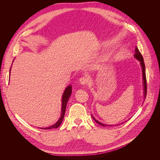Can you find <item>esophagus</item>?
<instances>
[{
    "label": "esophagus",
    "mask_w": 160,
    "mask_h": 160,
    "mask_svg": "<svg viewBox=\"0 0 160 160\" xmlns=\"http://www.w3.org/2000/svg\"><path fill=\"white\" fill-rule=\"evenodd\" d=\"M88 81H89L88 79L87 78V77H81L80 79H79L80 83H81V85H86L87 84H88V82H89Z\"/></svg>",
    "instance_id": "34e87169"
}]
</instances>
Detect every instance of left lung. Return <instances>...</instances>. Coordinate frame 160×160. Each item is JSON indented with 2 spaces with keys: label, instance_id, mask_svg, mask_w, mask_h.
<instances>
[{
  "label": "left lung",
  "instance_id": "1",
  "mask_svg": "<svg viewBox=\"0 0 160 160\" xmlns=\"http://www.w3.org/2000/svg\"><path fill=\"white\" fill-rule=\"evenodd\" d=\"M134 57L135 59H137L139 62L140 64H141L142 68V73H143V90H144V98H146V94H147V81H146V67H145V64H144V61H143V58L141 54V52H139V49H138L137 47H135V54H134ZM92 118H93V119L95 121V122L98 123L99 125H102V126H108L107 125H105L100 123L99 121H98L97 119H95V118L93 117V115H91ZM111 126V125H110ZM112 126V125H111Z\"/></svg>",
  "mask_w": 160,
  "mask_h": 160
}]
</instances>
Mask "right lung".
<instances>
[{
    "label": "right lung",
    "instance_id": "obj_1",
    "mask_svg": "<svg viewBox=\"0 0 160 160\" xmlns=\"http://www.w3.org/2000/svg\"><path fill=\"white\" fill-rule=\"evenodd\" d=\"M10 72H11V69H10ZM72 86L71 85H69L68 87H67L63 95H62V107H61V118H59V119L57 121V122L56 123H55L54 125H51L50 127H47V128H41L42 129H52V128H57L60 126L61 123L62 122V119L64 118V115L65 113V110H66V106H67V101H68L70 96L71 95L72 93Z\"/></svg>",
    "mask_w": 160,
    "mask_h": 160
}]
</instances>
